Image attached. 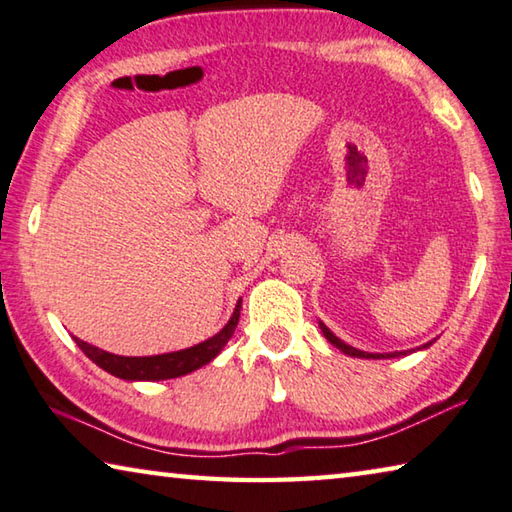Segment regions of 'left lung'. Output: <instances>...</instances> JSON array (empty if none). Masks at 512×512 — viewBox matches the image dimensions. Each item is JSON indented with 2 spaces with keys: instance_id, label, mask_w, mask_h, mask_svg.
Wrapping results in <instances>:
<instances>
[{
  "instance_id": "left-lung-1",
  "label": "left lung",
  "mask_w": 512,
  "mask_h": 512,
  "mask_svg": "<svg viewBox=\"0 0 512 512\" xmlns=\"http://www.w3.org/2000/svg\"><path fill=\"white\" fill-rule=\"evenodd\" d=\"M320 329H322V333H324V338L329 340L333 347H338V349L342 351V354L354 356V358H399V356L410 354V351H415V349H410V351H390V354H370V351H360V349H356V347L347 345V342H342V340L338 338V335H335L324 322H320ZM426 347H431V342H426V345L417 347V349H426Z\"/></svg>"
}]
</instances>
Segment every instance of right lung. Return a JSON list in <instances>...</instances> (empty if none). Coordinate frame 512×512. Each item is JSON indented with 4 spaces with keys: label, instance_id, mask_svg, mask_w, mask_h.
<instances>
[{
    "label": "right lung",
    "instance_id": "add662e5",
    "mask_svg": "<svg viewBox=\"0 0 512 512\" xmlns=\"http://www.w3.org/2000/svg\"><path fill=\"white\" fill-rule=\"evenodd\" d=\"M240 308L242 299H238L236 311H233L231 320L224 324L220 333H215L213 338L199 342L195 347L170 351V354H158V356H117L108 354V351L92 347L88 342L74 338L79 349L86 354L92 363L102 367L104 372L117 376L124 381H165V379H177V376H186L190 372L199 370L211 363V360L220 354L226 342L231 340L233 331H236L240 320Z\"/></svg>",
    "mask_w": 512,
    "mask_h": 512
}]
</instances>
